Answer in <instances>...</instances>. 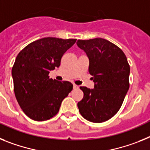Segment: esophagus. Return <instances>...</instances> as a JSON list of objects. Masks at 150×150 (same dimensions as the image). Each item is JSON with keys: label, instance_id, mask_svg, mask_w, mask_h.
<instances>
[{"label": "esophagus", "instance_id": "obj_1", "mask_svg": "<svg viewBox=\"0 0 150 150\" xmlns=\"http://www.w3.org/2000/svg\"><path fill=\"white\" fill-rule=\"evenodd\" d=\"M73 88H74V89H78V88H79V86L74 84V85H73Z\"/></svg>", "mask_w": 150, "mask_h": 150}]
</instances>
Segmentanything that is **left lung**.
Instances as JSON below:
<instances>
[{
  "mask_svg": "<svg viewBox=\"0 0 150 150\" xmlns=\"http://www.w3.org/2000/svg\"><path fill=\"white\" fill-rule=\"evenodd\" d=\"M77 45L89 59L94 88L80 87L84 97L78 103L86 120L101 123L118 112L129 89L130 66L120 48L103 38L78 40Z\"/></svg>",
  "mask_w": 150,
  "mask_h": 150,
  "instance_id": "obj_1",
  "label": "left lung"
}]
</instances>
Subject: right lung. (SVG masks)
Here are the masks:
<instances>
[{"instance_id":"add662e5","label":"right lung","mask_w":150,"mask_h":150,"mask_svg":"<svg viewBox=\"0 0 150 150\" xmlns=\"http://www.w3.org/2000/svg\"><path fill=\"white\" fill-rule=\"evenodd\" d=\"M75 41L44 38L27 45L16 58L12 68L14 93L30 118L42 122L56 115L72 90L71 82L53 80L48 75L60 66L62 57Z\"/></svg>"}]
</instances>
